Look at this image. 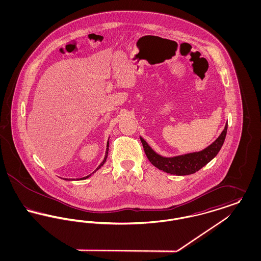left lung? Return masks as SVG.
<instances>
[{"instance_id": "1", "label": "left lung", "mask_w": 261, "mask_h": 261, "mask_svg": "<svg viewBox=\"0 0 261 261\" xmlns=\"http://www.w3.org/2000/svg\"><path fill=\"white\" fill-rule=\"evenodd\" d=\"M227 128H228V123L225 125V128L222 133L220 134V136L218 137L206 149L197 151V152L187 153V154L173 156V158H164L158 154L149 147L148 143L142 137H140V139L143 144L146 155L152 165H154L156 168L166 173L183 176V175H190L199 171L200 168H202L205 164L211 162L213 158L217 155L221 147L223 146L225 137L227 134Z\"/></svg>"}]
</instances>
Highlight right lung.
<instances>
[{"label":"right lung","instance_id":"obj_1","mask_svg":"<svg viewBox=\"0 0 261 261\" xmlns=\"http://www.w3.org/2000/svg\"><path fill=\"white\" fill-rule=\"evenodd\" d=\"M108 153H109V141H108V144H107V151H106V155H105V159H103V161L101 162V163L99 164V166L97 167V169H96V170H95V171H94L93 173H95V172H96V171H97L98 169H99V168H100V167H101V166L103 165V163H105V162H106V161H107V158H108ZM90 176H91V174H90V175H88V176H86V177L80 178V180H84V179H87L88 177H90ZM65 180H67V179H65Z\"/></svg>","mask_w":261,"mask_h":261}]
</instances>
